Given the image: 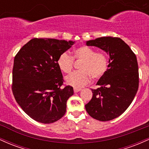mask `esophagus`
Here are the masks:
<instances>
[{
    "label": "esophagus",
    "mask_w": 149,
    "mask_h": 149,
    "mask_svg": "<svg viewBox=\"0 0 149 149\" xmlns=\"http://www.w3.org/2000/svg\"><path fill=\"white\" fill-rule=\"evenodd\" d=\"M81 88H74V93H77L79 91H81Z\"/></svg>",
    "instance_id": "obj_1"
}]
</instances>
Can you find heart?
Masks as SVG:
<instances>
[{
    "label": "heart",
    "mask_w": 149,
    "mask_h": 149,
    "mask_svg": "<svg viewBox=\"0 0 149 149\" xmlns=\"http://www.w3.org/2000/svg\"><path fill=\"white\" fill-rule=\"evenodd\" d=\"M74 60L81 61L79 71H76L67 76L65 81L70 86L81 88L89 82L90 77L98 79L106 73L108 68V58L101 53H95L88 46H80L73 51L72 57L67 52L58 56L57 63L60 70L64 73H70L74 66Z\"/></svg>",
    "instance_id": "1"
}]
</instances>
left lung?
Here are the masks:
<instances>
[{
	"label": "left lung",
	"instance_id": "obj_1",
	"mask_svg": "<svg viewBox=\"0 0 149 149\" xmlns=\"http://www.w3.org/2000/svg\"><path fill=\"white\" fill-rule=\"evenodd\" d=\"M109 55L108 68L91 89L92 98L85 105L86 111L99 121L118 118L127 109L139 88V68L136 55L118 37L104 36L86 41Z\"/></svg>",
	"mask_w": 149,
	"mask_h": 149
}]
</instances>
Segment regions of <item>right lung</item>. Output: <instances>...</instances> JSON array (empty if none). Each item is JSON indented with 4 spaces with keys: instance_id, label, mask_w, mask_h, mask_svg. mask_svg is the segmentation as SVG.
Listing matches in <instances>:
<instances>
[{
    "instance_id": "right-lung-1",
    "label": "right lung",
    "mask_w": 149,
    "mask_h": 149,
    "mask_svg": "<svg viewBox=\"0 0 149 149\" xmlns=\"http://www.w3.org/2000/svg\"><path fill=\"white\" fill-rule=\"evenodd\" d=\"M74 43L55 38L30 40L17 53L13 69V95L22 109L38 123L50 124L65 114L73 88H61L58 56Z\"/></svg>"
}]
</instances>
